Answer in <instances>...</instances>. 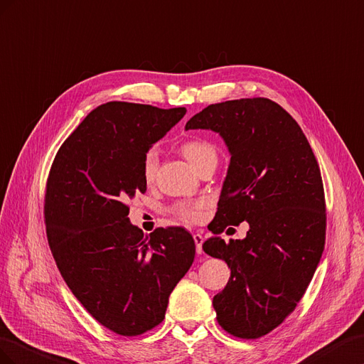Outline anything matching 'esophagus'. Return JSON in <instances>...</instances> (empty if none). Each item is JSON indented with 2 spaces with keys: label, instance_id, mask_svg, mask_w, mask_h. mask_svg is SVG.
<instances>
[{
  "label": "esophagus",
  "instance_id": "34e87169",
  "mask_svg": "<svg viewBox=\"0 0 364 364\" xmlns=\"http://www.w3.org/2000/svg\"><path fill=\"white\" fill-rule=\"evenodd\" d=\"M193 241H195V245H196V253L201 255L203 253V241H204V237L200 233H195L193 235Z\"/></svg>",
  "mask_w": 364,
  "mask_h": 364
}]
</instances>
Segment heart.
Listing matches in <instances>:
<instances>
[{
  "label": "heart",
  "instance_id": "obj_1",
  "mask_svg": "<svg viewBox=\"0 0 364 364\" xmlns=\"http://www.w3.org/2000/svg\"><path fill=\"white\" fill-rule=\"evenodd\" d=\"M180 152L184 155V159L188 160L195 169H198L200 166L210 160L216 159V149L213 144L201 137H191L186 139L180 143ZM159 168V155L155 149H148L143 155L141 160V175L143 180L146 183H151L155 178ZM207 207L205 200L200 201H181L175 203L171 207V212L178 218L180 221L184 223H198L203 220L204 209Z\"/></svg>",
  "mask_w": 364,
  "mask_h": 364
}]
</instances>
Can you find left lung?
<instances>
[{"instance_id":"left-lung-1","label":"left lung","mask_w":364,"mask_h":364,"mask_svg":"<svg viewBox=\"0 0 364 364\" xmlns=\"http://www.w3.org/2000/svg\"><path fill=\"white\" fill-rule=\"evenodd\" d=\"M186 129L220 132L232 154L203 250L230 268L213 297L216 320L237 338H259L296 309L326 236V203L316 155L297 122L265 97L213 103ZM247 220L246 240L225 243L227 225Z\"/></svg>"}]
</instances>
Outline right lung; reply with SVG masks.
Returning <instances> with one entry per match:
<instances>
[{"label":"right lung","instance_id":"obj_1","mask_svg":"<svg viewBox=\"0 0 364 364\" xmlns=\"http://www.w3.org/2000/svg\"><path fill=\"white\" fill-rule=\"evenodd\" d=\"M186 114L129 102L92 109L62 143L44 198L50 250L71 293L100 325L132 337L160 325L195 257L183 227L148 236L128 203L146 192L141 160Z\"/></svg>","mask_w":364,"mask_h":364}]
</instances>
